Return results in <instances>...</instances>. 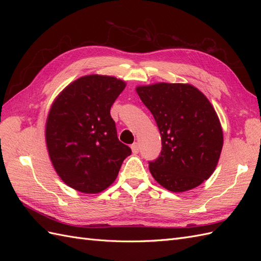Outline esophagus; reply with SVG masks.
Segmentation results:
<instances>
[{
	"mask_svg": "<svg viewBox=\"0 0 261 261\" xmlns=\"http://www.w3.org/2000/svg\"><path fill=\"white\" fill-rule=\"evenodd\" d=\"M130 148H132L133 153H138V152H139V145H138L137 143H134V144L130 146Z\"/></svg>",
	"mask_w": 261,
	"mask_h": 261,
	"instance_id": "34e87169",
	"label": "esophagus"
}]
</instances>
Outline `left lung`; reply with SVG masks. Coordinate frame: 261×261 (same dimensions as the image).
Wrapping results in <instances>:
<instances>
[{"instance_id": "1", "label": "left lung", "mask_w": 261, "mask_h": 261, "mask_svg": "<svg viewBox=\"0 0 261 261\" xmlns=\"http://www.w3.org/2000/svg\"><path fill=\"white\" fill-rule=\"evenodd\" d=\"M136 91L161 134V153L149 162L151 175L170 192L199 186L215 172L223 147L215 108L189 84L158 83L138 86Z\"/></svg>"}]
</instances>
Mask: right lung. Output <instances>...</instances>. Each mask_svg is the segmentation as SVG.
Wrapping results in <instances>:
<instances>
[{
    "instance_id": "right-lung-1",
    "label": "right lung",
    "mask_w": 261,
    "mask_h": 261,
    "mask_svg": "<svg viewBox=\"0 0 261 261\" xmlns=\"http://www.w3.org/2000/svg\"><path fill=\"white\" fill-rule=\"evenodd\" d=\"M126 83L113 76L87 75L55 98L45 123V143L55 172L85 194L105 191L132 150L117 138L112 105Z\"/></svg>"
}]
</instances>
